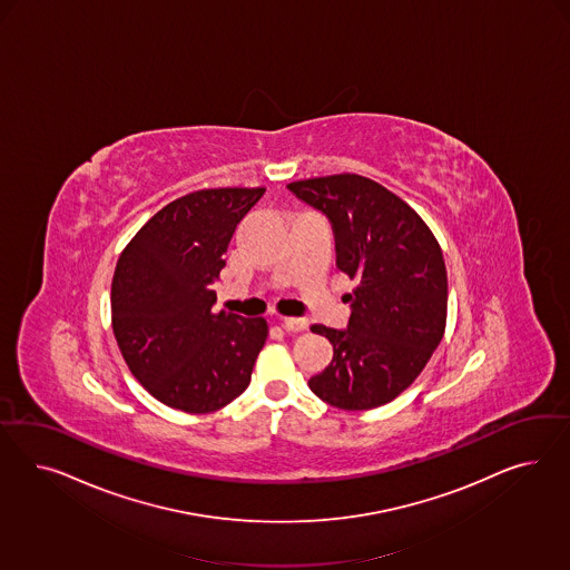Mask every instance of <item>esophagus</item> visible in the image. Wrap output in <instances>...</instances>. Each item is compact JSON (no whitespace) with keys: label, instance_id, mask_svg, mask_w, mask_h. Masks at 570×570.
<instances>
[{"label":"esophagus","instance_id":"1","mask_svg":"<svg viewBox=\"0 0 570 570\" xmlns=\"http://www.w3.org/2000/svg\"><path fill=\"white\" fill-rule=\"evenodd\" d=\"M284 328L288 330V332H303V330H307L309 326V322L305 320V317H284Z\"/></svg>","mask_w":570,"mask_h":570}]
</instances>
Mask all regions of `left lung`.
<instances>
[{"label":"left lung","mask_w":570,"mask_h":570,"mask_svg":"<svg viewBox=\"0 0 570 570\" xmlns=\"http://www.w3.org/2000/svg\"><path fill=\"white\" fill-rule=\"evenodd\" d=\"M322 210L336 240V265L357 279L348 328L311 326L334 348L309 389L338 410H374L414 382L448 322V269L424 219L379 181L355 173L288 184Z\"/></svg>","instance_id":"obj_1"}]
</instances>
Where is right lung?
Instances as JSON below:
<instances>
[{
    "mask_svg": "<svg viewBox=\"0 0 570 570\" xmlns=\"http://www.w3.org/2000/svg\"><path fill=\"white\" fill-rule=\"evenodd\" d=\"M263 194L190 191L141 225L117 261L110 293L117 345L139 384L173 410H222L250 382L267 322L215 313L213 282L236 225Z\"/></svg>",
    "mask_w": 570,
    "mask_h": 570,
    "instance_id": "obj_1",
    "label": "right lung"
}]
</instances>
